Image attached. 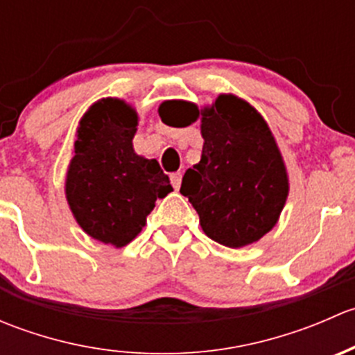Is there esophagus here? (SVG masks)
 <instances>
[{
	"instance_id": "1",
	"label": "esophagus",
	"mask_w": 355,
	"mask_h": 355,
	"mask_svg": "<svg viewBox=\"0 0 355 355\" xmlns=\"http://www.w3.org/2000/svg\"><path fill=\"white\" fill-rule=\"evenodd\" d=\"M170 180H171V185H173V187H175V191H178V189H180V184H182V171H177V173H171Z\"/></svg>"
}]
</instances>
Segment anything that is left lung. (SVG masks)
Returning a JSON list of instances; mask_svg holds the SVG:
<instances>
[{
	"label": "left lung",
	"instance_id": "obj_1",
	"mask_svg": "<svg viewBox=\"0 0 355 355\" xmlns=\"http://www.w3.org/2000/svg\"><path fill=\"white\" fill-rule=\"evenodd\" d=\"M192 110L204 139L200 161L189 168L180 194L199 214L204 234L227 247L263 239L280 220L290 184L284 156L270 125L252 105L220 94L213 105ZM163 105L159 116L163 120Z\"/></svg>",
	"mask_w": 355,
	"mask_h": 355
}]
</instances>
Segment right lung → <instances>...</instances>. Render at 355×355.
<instances>
[{
  "label": "right lung",
  "mask_w": 355,
  "mask_h": 355,
  "mask_svg": "<svg viewBox=\"0 0 355 355\" xmlns=\"http://www.w3.org/2000/svg\"><path fill=\"white\" fill-rule=\"evenodd\" d=\"M139 114L118 98L89 106L77 127L65 198L78 227L116 249L146 227L156 199L173 191L156 159L135 153Z\"/></svg>",
  "instance_id": "right-lung-1"
}]
</instances>
